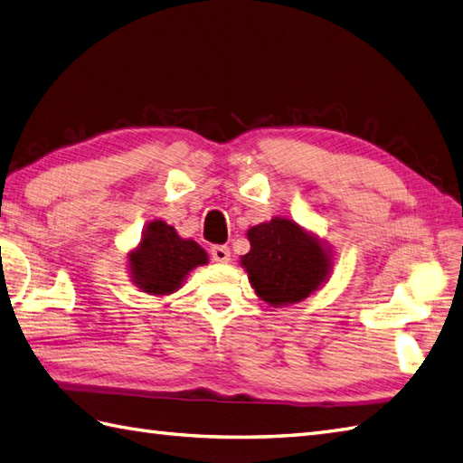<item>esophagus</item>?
I'll return each instance as SVG.
<instances>
[{"mask_svg": "<svg viewBox=\"0 0 463 463\" xmlns=\"http://www.w3.org/2000/svg\"><path fill=\"white\" fill-rule=\"evenodd\" d=\"M212 258H213V261H218V263H228L230 258H232L230 248H228V245H213Z\"/></svg>", "mask_w": 463, "mask_h": 463, "instance_id": "34e87169", "label": "esophagus"}]
</instances>
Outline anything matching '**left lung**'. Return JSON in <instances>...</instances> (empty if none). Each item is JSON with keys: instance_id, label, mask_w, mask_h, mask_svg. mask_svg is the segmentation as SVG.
Listing matches in <instances>:
<instances>
[{"instance_id": "left-lung-1", "label": "left lung", "mask_w": 463, "mask_h": 463, "mask_svg": "<svg viewBox=\"0 0 463 463\" xmlns=\"http://www.w3.org/2000/svg\"><path fill=\"white\" fill-rule=\"evenodd\" d=\"M250 253L241 255L250 283L271 307L299 303L326 283L331 250L315 233L287 218H273L248 230Z\"/></svg>"}]
</instances>
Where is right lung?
<instances>
[{
  "label": "right lung",
  "mask_w": 463,
  "mask_h": 463,
  "mask_svg": "<svg viewBox=\"0 0 463 463\" xmlns=\"http://www.w3.org/2000/svg\"><path fill=\"white\" fill-rule=\"evenodd\" d=\"M208 263V253L194 240H184L162 220H152L137 250L128 253V271L138 289L148 295H170L198 265Z\"/></svg>",
  "instance_id": "1"
}]
</instances>
